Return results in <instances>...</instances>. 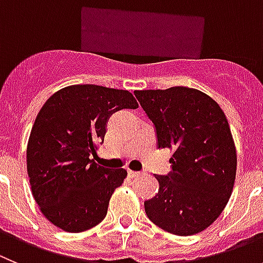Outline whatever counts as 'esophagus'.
<instances>
[{"label": "esophagus", "mask_w": 263, "mask_h": 263, "mask_svg": "<svg viewBox=\"0 0 263 263\" xmlns=\"http://www.w3.org/2000/svg\"><path fill=\"white\" fill-rule=\"evenodd\" d=\"M128 174H129V177H131V178H134V177L139 176L140 173H139V172H135V170H128Z\"/></svg>", "instance_id": "1"}]
</instances>
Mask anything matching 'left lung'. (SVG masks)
I'll use <instances>...</instances> for the list:
<instances>
[{
	"label": "left lung",
	"mask_w": 263,
	"mask_h": 263,
	"mask_svg": "<svg viewBox=\"0 0 263 263\" xmlns=\"http://www.w3.org/2000/svg\"><path fill=\"white\" fill-rule=\"evenodd\" d=\"M135 96L155 124L158 148L174 151L172 172L156 176L158 193L144 202L146 216L173 235H196L220 216L233 190L237 155L228 120L211 97L191 87Z\"/></svg>",
	"instance_id": "obj_1"
}]
</instances>
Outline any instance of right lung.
I'll use <instances>...</instances> for the list:
<instances>
[{"label": "right lung", "mask_w": 263, "mask_h": 263, "mask_svg": "<svg viewBox=\"0 0 263 263\" xmlns=\"http://www.w3.org/2000/svg\"><path fill=\"white\" fill-rule=\"evenodd\" d=\"M137 107L128 90L72 85L40 108L27 144V174L35 202L53 226L79 233L105 219L127 172L101 166L90 156L103 143L108 118Z\"/></svg>", "instance_id": "obj_1"}]
</instances>
